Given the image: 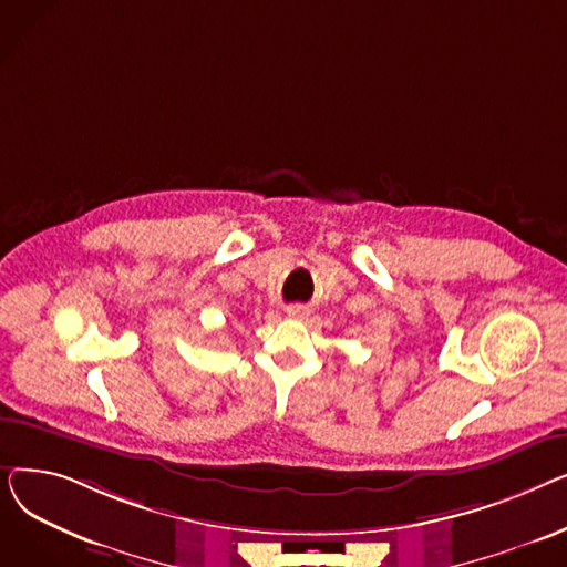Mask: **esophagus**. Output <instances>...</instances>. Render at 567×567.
<instances>
[{
    "mask_svg": "<svg viewBox=\"0 0 567 567\" xmlns=\"http://www.w3.org/2000/svg\"><path fill=\"white\" fill-rule=\"evenodd\" d=\"M287 315L293 317V319H303V317H308V310L303 306H289Z\"/></svg>",
    "mask_w": 567,
    "mask_h": 567,
    "instance_id": "obj_1",
    "label": "esophagus"
}]
</instances>
